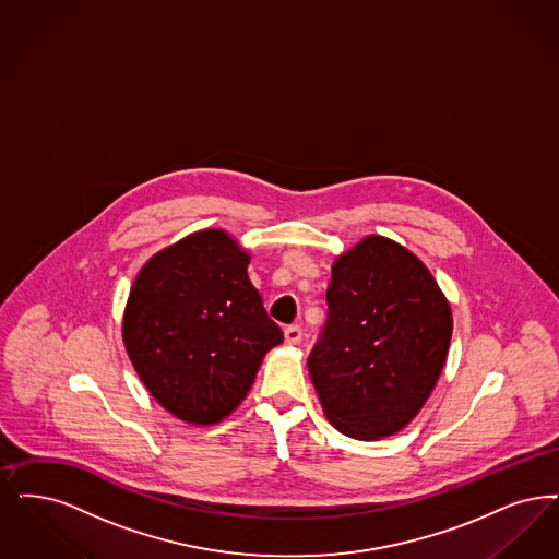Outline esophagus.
Here are the masks:
<instances>
[{
  "instance_id": "34e87169",
  "label": "esophagus",
  "mask_w": 559,
  "mask_h": 559,
  "mask_svg": "<svg viewBox=\"0 0 559 559\" xmlns=\"http://www.w3.org/2000/svg\"><path fill=\"white\" fill-rule=\"evenodd\" d=\"M301 341V326L299 324H290L285 329V343L297 345Z\"/></svg>"
}]
</instances>
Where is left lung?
I'll return each instance as SVG.
<instances>
[{
	"label": "left lung",
	"mask_w": 559,
	"mask_h": 559,
	"mask_svg": "<svg viewBox=\"0 0 559 559\" xmlns=\"http://www.w3.org/2000/svg\"><path fill=\"white\" fill-rule=\"evenodd\" d=\"M326 304L308 356L326 418L359 441L395 435L443 370L453 331L445 295L405 247L368 237L336 260Z\"/></svg>",
	"instance_id": "1"
}]
</instances>
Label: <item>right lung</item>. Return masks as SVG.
<instances>
[{"mask_svg":"<svg viewBox=\"0 0 559 559\" xmlns=\"http://www.w3.org/2000/svg\"><path fill=\"white\" fill-rule=\"evenodd\" d=\"M249 255L201 230L154 255L134 278L122 333L150 393L193 425L228 416L283 331L247 278Z\"/></svg>","mask_w":559,"mask_h":559,"instance_id":"add662e5","label":"right lung"}]
</instances>
